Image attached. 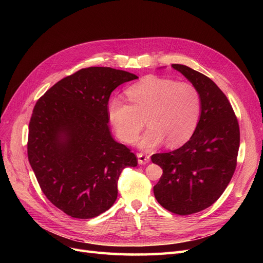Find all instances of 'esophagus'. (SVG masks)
<instances>
[{
  "mask_svg": "<svg viewBox=\"0 0 263 263\" xmlns=\"http://www.w3.org/2000/svg\"><path fill=\"white\" fill-rule=\"evenodd\" d=\"M137 158H138V163L139 164H146L150 161V157L145 155V154H142V153L137 154Z\"/></svg>",
  "mask_w": 263,
  "mask_h": 263,
  "instance_id": "34e87169",
  "label": "esophagus"
}]
</instances>
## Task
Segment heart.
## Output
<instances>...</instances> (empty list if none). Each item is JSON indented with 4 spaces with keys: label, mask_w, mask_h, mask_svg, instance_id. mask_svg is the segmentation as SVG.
<instances>
[{
    "label": "heart",
    "mask_w": 263,
    "mask_h": 263,
    "mask_svg": "<svg viewBox=\"0 0 263 263\" xmlns=\"http://www.w3.org/2000/svg\"><path fill=\"white\" fill-rule=\"evenodd\" d=\"M130 104L110 99L107 114L119 139L132 144L144 127L149 126L139 140V147L154 149L165 140L169 147H179L192 137L201 116L202 101L190 82L148 76L126 91Z\"/></svg>",
    "instance_id": "1"
}]
</instances>
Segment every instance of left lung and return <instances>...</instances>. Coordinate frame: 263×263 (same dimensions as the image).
I'll return each instance as SVG.
<instances>
[{
	"mask_svg": "<svg viewBox=\"0 0 263 263\" xmlns=\"http://www.w3.org/2000/svg\"><path fill=\"white\" fill-rule=\"evenodd\" d=\"M200 92L202 108L187 142L151 161L163 173L154 186L156 200L178 215H190L216 202L233 178L239 149V125L226 95L210 78L183 65H172Z\"/></svg>",
	"mask_w": 263,
	"mask_h": 263,
	"instance_id": "obj_1",
	"label": "left lung"
}]
</instances>
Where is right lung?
<instances>
[{
    "instance_id": "1",
    "label": "right lung",
    "mask_w": 263,
    "mask_h": 263,
    "mask_svg": "<svg viewBox=\"0 0 263 263\" xmlns=\"http://www.w3.org/2000/svg\"><path fill=\"white\" fill-rule=\"evenodd\" d=\"M137 76L90 67L63 78L39 99L29 122L27 155L46 197L74 218L99 216L117 198V181L137 158L108 127V99Z\"/></svg>"
}]
</instances>
